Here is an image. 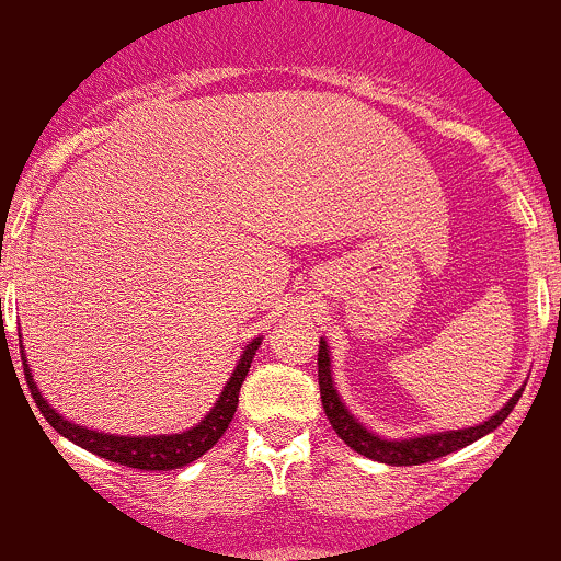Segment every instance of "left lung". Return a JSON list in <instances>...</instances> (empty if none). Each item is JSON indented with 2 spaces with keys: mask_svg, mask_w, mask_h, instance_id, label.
I'll list each match as a JSON object with an SVG mask.
<instances>
[{
  "mask_svg": "<svg viewBox=\"0 0 561 561\" xmlns=\"http://www.w3.org/2000/svg\"><path fill=\"white\" fill-rule=\"evenodd\" d=\"M319 392H321V405H324V414L330 420L332 430L340 435V440H345L347 446L358 454L369 456V459L382 461V465H392V467H411V465H427V461L440 459V456L454 454V450L469 446L478 437L493 433L501 422L512 414V409L517 405L523 390H517L512 396L504 409L499 414L491 416L488 422L478 424V427H467V430H454V433H437V435H422V437H411V440H385L375 433L358 424L347 414V409L340 401L337 390L332 385V369H330V351H327V343L321 340L319 343Z\"/></svg>",
  "mask_w": 561,
  "mask_h": 561,
  "instance_id": "obj_1",
  "label": "left lung"
}]
</instances>
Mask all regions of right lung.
<instances>
[{
  "instance_id": "add662e5",
  "label": "right lung",
  "mask_w": 561,
  "mask_h": 561,
  "mask_svg": "<svg viewBox=\"0 0 561 561\" xmlns=\"http://www.w3.org/2000/svg\"><path fill=\"white\" fill-rule=\"evenodd\" d=\"M261 337H255L253 343L242 351L240 364H237L234 375L224 388L221 398H218L210 414L205 416L197 427L186 430L182 435H156V437H124V435H107L96 433V430L79 427V424L62 420L60 414L42 398V392L36 390V382L31 379V369L25 364L23 345H21V358H23V371L25 379H28L31 396L42 411V416L68 440H73L76 446L92 450V454L102 456V459H111L115 465H124L131 469H141V472H169V469H179L192 465V461L199 459L205 450H210L218 443V437L227 433L231 416H234L237 403H240V388L248 377L250 364H253L255 351H259Z\"/></svg>"
}]
</instances>
